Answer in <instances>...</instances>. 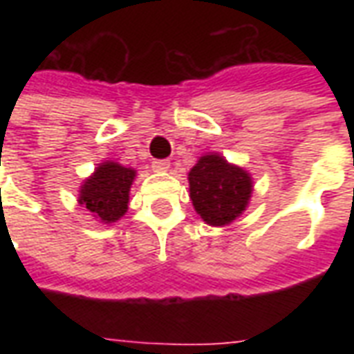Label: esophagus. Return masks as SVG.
<instances>
[{
	"label": "esophagus",
	"instance_id": "34e87169",
	"mask_svg": "<svg viewBox=\"0 0 354 354\" xmlns=\"http://www.w3.org/2000/svg\"><path fill=\"white\" fill-rule=\"evenodd\" d=\"M151 169H153V172H167L170 169V162L167 159H155L151 162Z\"/></svg>",
	"mask_w": 354,
	"mask_h": 354
}]
</instances>
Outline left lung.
Returning a JSON list of instances; mask_svg holds the SVG:
<instances>
[{"label": "left lung", "instance_id": "left-lung-1", "mask_svg": "<svg viewBox=\"0 0 354 354\" xmlns=\"http://www.w3.org/2000/svg\"><path fill=\"white\" fill-rule=\"evenodd\" d=\"M187 182L195 212L203 222L214 227L235 222L252 199L254 180L250 172L216 151L201 155L187 172Z\"/></svg>", "mask_w": 354, "mask_h": 354}]
</instances>
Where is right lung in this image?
<instances>
[{
    "label": "right lung",
    "instance_id": "add662e5",
    "mask_svg": "<svg viewBox=\"0 0 354 354\" xmlns=\"http://www.w3.org/2000/svg\"><path fill=\"white\" fill-rule=\"evenodd\" d=\"M136 170L117 161H102L80 187V205L96 222L113 223L129 210V195Z\"/></svg>",
    "mask_w": 354,
    "mask_h": 354
}]
</instances>
